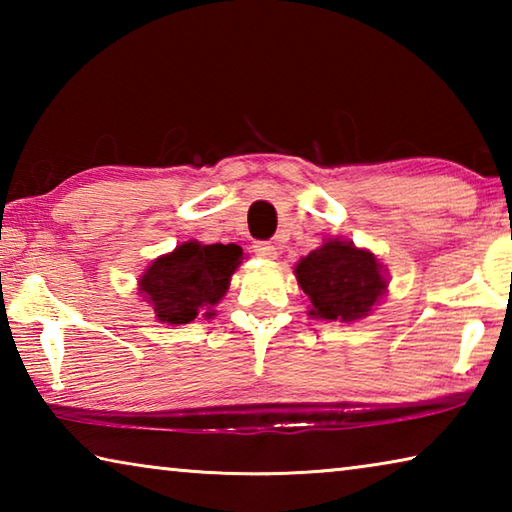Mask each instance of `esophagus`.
I'll list each match as a JSON object with an SVG mask.
<instances>
[{
    "label": "esophagus",
    "instance_id": "obj_1",
    "mask_svg": "<svg viewBox=\"0 0 512 512\" xmlns=\"http://www.w3.org/2000/svg\"><path fill=\"white\" fill-rule=\"evenodd\" d=\"M253 250H255V255L262 257V259H275L277 257V248L271 244V241H257Z\"/></svg>",
    "mask_w": 512,
    "mask_h": 512
}]
</instances>
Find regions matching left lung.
I'll use <instances>...</instances> for the list:
<instances>
[{
    "instance_id": "8db88e82",
    "label": "left lung",
    "mask_w": 512,
    "mask_h": 512,
    "mask_svg": "<svg viewBox=\"0 0 512 512\" xmlns=\"http://www.w3.org/2000/svg\"><path fill=\"white\" fill-rule=\"evenodd\" d=\"M293 275L309 300V316L329 323H357L388 293V268L379 257L341 237L300 257Z\"/></svg>"
}]
</instances>
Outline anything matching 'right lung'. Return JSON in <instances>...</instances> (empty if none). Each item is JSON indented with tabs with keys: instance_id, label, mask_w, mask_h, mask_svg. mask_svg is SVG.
Returning <instances> with one entry per match:
<instances>
[{
	"instance_id": "obj_1",
	"label": "right lung",
	"mask_w": 512,
	"mask_h": 512,
	"mask_svg": "<svg viewBox=\"0 0 512 512\" xmlns=\"http://www.w3.org/2000/svg\"><path fill=\"white\" fill-rule=\"evenodd\" d=\"M241 259L244 250L237 244L205 246L189 239L171 253L155 257L137 280V291L164 325H187L198 316L212 318Z\"/></svg>"
}]
</instances>
